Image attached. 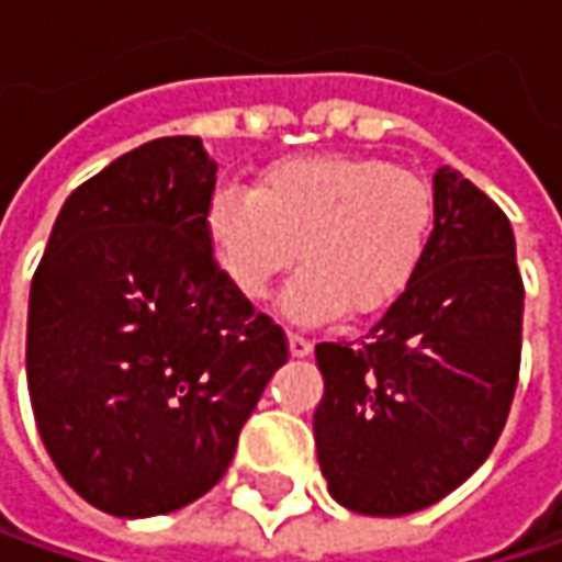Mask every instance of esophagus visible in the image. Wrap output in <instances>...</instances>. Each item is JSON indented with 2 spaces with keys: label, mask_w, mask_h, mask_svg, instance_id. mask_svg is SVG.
Wrapping results in <instances>:
<instances>
[{
  "label": "esophagus",
  "mask_w": 562,
  "mask_h": 562,
  "mask_svg": "<svg viewBox=\"0 0 562 562\" xmlns=\"http://www.w3.org/2000/svg\"><path fill=\"white\" fill-rule=\"evenodd\" d=\"M311 349H314V342H311L307 336H302V333H289V352L295 355V358H305V355H311Z\"/></svg>",
  "instance_id": "1"
}]
</instances>
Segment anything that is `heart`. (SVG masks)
Returning <instances> with one entry per match:
<instances>
[{"label": "heart", "instance_id": "obj_1", "mask_svg": "<svg viewBox=\"0 0 562 562\" xmlns=\"http://www.w3.org/2000/svg\"><path fill=\"white\" fill-rule=\"evenodd\" d=\"M434 188L374 157L307 154L270 162L260 184H216L204 210L207 245L235 289L260 302L302 251L307 267L285 311L314 321L400 302L437 235Z\"/></svg>", "mask_w": 562, "mask_h": 562}]
</instances>
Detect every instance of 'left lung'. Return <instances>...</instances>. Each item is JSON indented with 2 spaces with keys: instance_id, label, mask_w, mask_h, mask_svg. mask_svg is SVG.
<instances>
[{
  "instance_id": "8db88e82",
  "label": "left lung",
  "mask_w": 562,
  "mask_h": 562,
  "mask_svg": "<svg viewBox=\"0 0 562 562\" xmlns=\"http://www.w3.org/2000/svg\"><path fill=\"white\" fill-rule=\"evenodd\" d=\"M437 235L418 280L358 342H321L314 412L333 501L405 516L443 501L501 440L522 361L513 226L450 166L434 176Z\"/></svg>"
}]
</instances>
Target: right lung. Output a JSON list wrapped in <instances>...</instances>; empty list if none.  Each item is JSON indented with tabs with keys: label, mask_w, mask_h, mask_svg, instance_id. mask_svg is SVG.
Masks as SVG:
<instances>
[{
	"label": "right lung",
	"mask_w": 562,
	"mask_h": 562,
	"mask_svg": "<svg viewBox=\"0 0 562 562\" xmlns=\"http://www.w3.org/2000/svg\"><path fill=\"white\" fill-rule=\"evenodd\" d=\"M213 188L201 137L140 144L71 191L31 282L27 390L43 447L110 516L204 497L289 358L282 327L210 251Z\"/></svg>",
	"instance_id": "obj_1"
}]
</instances>
